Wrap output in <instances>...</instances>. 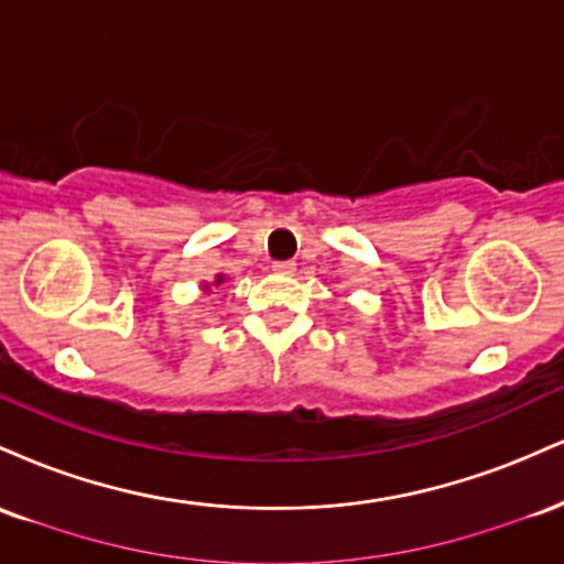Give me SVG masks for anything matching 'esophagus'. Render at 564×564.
I'll list each match as a JSON object with an SVG mask.
<instances>
[{"instance_id": "1", "label": "esophagus", "mask_w": 564, "mask_h": 564, "mask_svg": "<svg viewBox=\"0 0 564 564\" xmlns=\"http://www.w3.org/2000/svg\"><path fill=\"white\" fill-rule=\"evenodd\" d=\"M273 270L278 275H291L296 270V264L291 262V260H286V262H273Z\"/></svg>"}]
</instances>
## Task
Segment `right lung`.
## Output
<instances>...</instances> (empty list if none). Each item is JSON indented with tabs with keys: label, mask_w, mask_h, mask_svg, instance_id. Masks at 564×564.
Returning a JSON list of instances; mask_svg holds the SVG:
<instances>
[{
	"label": "right lung",
	"mask_w": 564,
	"mask_h": 564,
	"mask_svg": "<svg viewBox=\"0 0 564 564\" xmlns=\"http://www.w3.org/2000/svg\"><path fill=\"white\" fill-rule=\"evenodd\" d=\"M219 283H225V275H217V278H215V286H219ZM204 291H209V283H206Z\"/></svg>",
	"instance_id": "add662e5"
}]
</instances>
